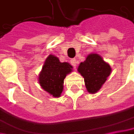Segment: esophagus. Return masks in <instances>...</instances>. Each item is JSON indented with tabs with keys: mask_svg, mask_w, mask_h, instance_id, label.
Masks as SVG:
<instances>
[{
	"mask_svg": "<svg viewBox=\"0 0 134 134\" xmlns=\"http://www.w3.org/2000/svg\"><path fill=\"white\" fill-rule=\"evenodd\" d=\"M70 64L74 66V67H77V61L76 60V59L75 58H74V59H71L70 60Z\"/></svg>",
	"mask_w": 134,
	"mask_h": 134,
	"instance_id": "obj_1",
	"label": "esophagus"
}]
</instances>
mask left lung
Listing matches in <instances>:
<instances>
[{
  "mask_svg": "<svg viewBox=\"0 0 134 134\" xmlns=\"http://www.w3.org/2000/svg\"><path fill=\"white\" fill-rule=\"evenodd\" d=\"M78 72L84 78L85 86L90 93L98 91L111 72V67L97 54H89L80 64Z\"/></svg>",
  "mask_w": 134,
  "mask_h": 134,
  "instance_id": "1",
  "label": "left lung"
}]
</instances>
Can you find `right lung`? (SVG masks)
I'll return each mask as SVG.
<instances>
[{
	"mask_svg": "<svg viewBox=\"0 0 134 134\" xmlns=\"http://www.w3.org/2000/svg\"><path fill=\"white\" fill-rule=\"evenodd\" d=\"M67 62H60L54 55H49L39 74V83L43 89L54 97H59L64 89V80L72 71Z\"/></svg>",
	"mask_w": 134,
	"mask_h": 134,
	"instance_id": "obj_1",
	"label": "right lung"
}]
</instances>
